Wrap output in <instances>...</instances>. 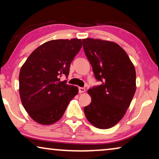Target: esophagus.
<instances>
[{
    "label": "esophagus",
    "mask_w": 159,
    "mask_h": 159,
    "mask_svg": "<svg viewBox=\"0 0 159 159\" xmlns=\"http://www.w3.org/2000/svg\"><path fill=\"white\" fill-rule=\"evenodd\" d=\"M84 92H85V88H81V87H80V88H79V93H84Z\"/></svg>",
    "instance_id": "34e87169"
}]
</instances>
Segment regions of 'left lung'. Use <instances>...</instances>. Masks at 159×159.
Masks as SVG:
<instances>
[{"instance_id": "obj_1", "label": "left lung", "mask_w": 159, "mask_h": 159, "mask_svg": "<svg viewBox=\"0 0 159 159\" xmlns=\"http://www.w3.org/2000/svg\"><path fill=\"white\" fill-rule=\"evenodd\" d=\"M84 53L101 84L88 90L91 103L84 108L88 120L99 129L116 125L125 116L136 90V72L127 53L114 42L82 40Z\"/></svg>"}]
</instances>
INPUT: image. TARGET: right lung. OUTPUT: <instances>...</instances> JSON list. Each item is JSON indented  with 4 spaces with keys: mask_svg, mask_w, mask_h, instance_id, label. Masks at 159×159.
Returning a JSON list of instances; mask_svg holds the SVG:
<instances>
[{
    "mask_svg": "<svg viewBox=\"0 0 159 159\" xmlns=\"http://www.w3.org/2000/svg\"><path fill=\"white\" fill-rule=\"evenodd\" d=\"M81 48L80 39L48 41L37 48L21 66L19 95L26 111L36 122H56L78 93L77 87L60 78L68 77L71 63Z\"/></svg>",
    "mask_w": 159,
    "mask_h": 159,
    "instance_id": "add662e5",
    "label": "right lung"
}]
</instances>
